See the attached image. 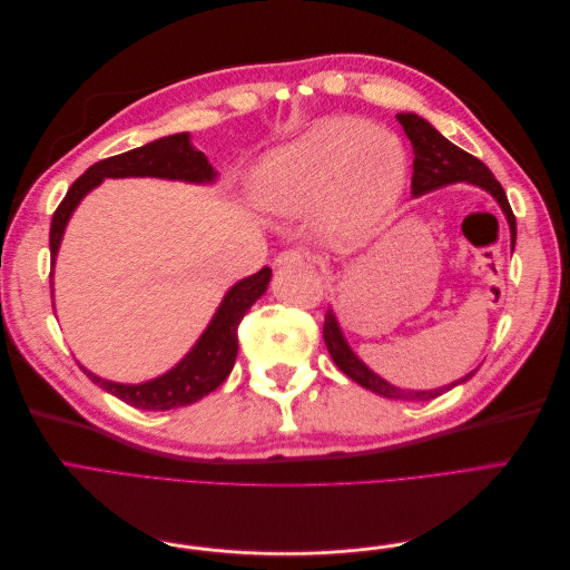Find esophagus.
<instances>
[{"label":"esophagus","instance_id":"1","mask_svg":"<svg viewBox=\"0 0 570 570\" xmlns=\"http://www.w3.org/2000/svg\"><path fill=\"white\" fill-rule=\"evenodd\" d=\"M306 256L297 249H287L275 256V266H292V264H304Z\"/></svg>","mask_w":570,"mask_h":570}]
</instances>
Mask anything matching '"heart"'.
<instances>
[{"mask_svg": "<svg viewBox=\"0 0 570 570\" xmlns=\"http://www.w3.org/2000/svg\"><path fill=\"white\" fill-rule=\"evenodd\" d=\"M409 157L400 137L361 118L331 116L271 149L254 170L264 209L299 216L316 206V228L354 243L381 226L400 199Z\"/></svg>", "mask_w": 570, "mask_h": 570, "instance_id": "1", "label": "heart"}]
</instances>
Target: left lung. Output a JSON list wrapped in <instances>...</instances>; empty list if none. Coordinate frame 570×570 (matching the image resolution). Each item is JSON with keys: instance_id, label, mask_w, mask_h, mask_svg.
Here are the masks:
<instances>
[{"instance_id": "1", "label": "left lung", "mask_w": 570, "mask_h": 570, "mask_svg": "<svg viewBox=\"0 0 570 570\" xmlns=\"http://www.w3.org/2000/svg\"><path fill=\"white\" fill-rule=\"evenodd\" d=\"M396 120H400L406 137L411 140L413 147V178H411V195L413 197H421L433 193V189L446 187V185H454V183H469L473 187H480L482 193H488L497 204L502 214L507 216L509 223V233H511V249L515 245V218L513 212L509 206L507 193L504 187L497 183V178L492 176V170L482 164L480 159H475L473 154L463 151L461 147H456L454 142L446 140V137L425 120L419 114H396ZM323 340H325V347L331 352L335 366L352 377L354 383H358L361 387H366L375 394L387 396V400H409V402H428V400H435V396L444 394L446 390H452L461 383L469 381L473 377V373L459 377V381L450 383V385H442L435 390H402L392 383H387L385 377L377 375L375 371H371L364 361L358 358V354L350 347L347 337H344L340 321L335 316L333 308H327L325 314V323H323Z\"/></svg>"}]
</instances>
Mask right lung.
<instances>
[{"instance_id":"1","label":"right lung","mask_w":570,"mask_h":570,"mask_svg":"<svg viewBox=\"0 0 570 570\" xmlns=\"http://www.w3.org/2000/svg\"><path fill=\"white\" fill-rule=\"evenodd\" d=\"M105 178H161V180H180L189 185H214L218 180V170L209 159L189 140V132H176L159 137L149 145L116 154L105 161H97L71 185L59 209L51 218L49 230V252H51V271L57 264V254L78 204L88 197L95 187L105 183ZM55 278V273H51ZM271 283V268H262L249 278L237 281L226 295H223L216 314L212 316L204 333L174 368L151 377L145 383H114L107 377H99L92 371L80 366L85 375L95 385L107 390L135 409L145 411H168L199 402L202 396L212 394L226 377L230 375L237 356V325L249 312V306L264 295ZM51 297H55V281H51Z\"/></svg>"}]
</instances>
